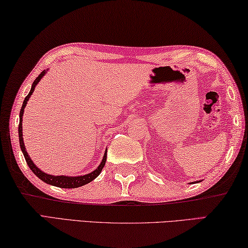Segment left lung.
I'll return each mask as SVG.
<instances>
[{
    "label": "left lung",
    "mask_w": 248,
    "mask_h": 248,
    "mask_svg": "<svg viewBox=\"0 0 248 248\" xmlns=\"http://www.w3.org/2000/svg\"><path fill=\"white\" fill-rule=\"evenodd\" d=\"M197 182H201V180H199V181H197ZM192 184H193V182H192Z\"/></svg>",
    "instance_id": "left-lung-1"
}]
</instances>
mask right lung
<instances>
[{"label": "right lung", "instance_id": "right-lung-1", "mask_svg": "<svg viewBox=\"0 0 248 248\" xmlns=\"http://www.w3.org/2000/svg\"><path fill=\"white\" fill-rule=\"evenodd\" d=\"M48 69L47 70H44L42 74H40L36 80L32 82L31 84V89L30 93H28L27 96L25 97V100H24L23 105H22V108H21V112H19V125H18V137H19V146H21V149H22V153L24 157H25V160L27 162L28 167L31 168V170L32 172H34L36 176H37L40 180H43L44 182H46L48 185H51V186H58V188H64V189H74V188H79L81 186H84L89 184V182H91L92 180H94L95 178L99 176L102 171V169L105 165V161H107V155H108V148L105 149L104 152V156L102 158V161L100 162V165L97 166V168L95 170H93V171L86 173V174H82V176H54V174H49V173H46L44 172L42 169H39L37 166L35 165V162L31 160V158L28 155V153L25 148V144H24V140H23V115H24V109H25V107L27 104V101L30 100V97L31 96L32 92H34L36 86H37L38 82L40 80L44 78V76L47 74Z\"/></svg>", "mask_w": 248, "mask_h": 248}]
</instances>
